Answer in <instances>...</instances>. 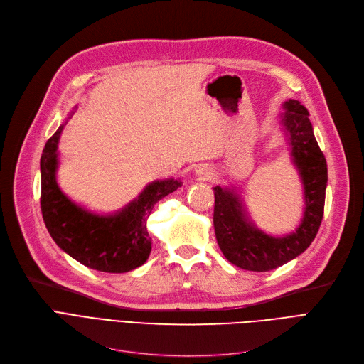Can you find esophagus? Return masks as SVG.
I'll return each mask as SVG.
<instances>
[{
	"instance_id": "1",
	"label": "esophagus",
	"mask_w": 364,
	"mask_h": 364,
	"mask_svg": "<svg viewBox=\"0 0 364 364\" xmlns=\"http://www.w3.org/2000/svg\"><path fill=\"white\" fill-rule=\"evenodd\" d=\"M198 172L200 176H203V177H209L211 176V171H209L208 168H198Z\"/></svg>"
}]
</instances>
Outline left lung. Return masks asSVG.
<instances>
[{
    "mask_svg": "<svg viewBox=\"0 0 364 364\" xmlns=\"http://www.w3.org/2000/svg\"><path fill=\"white\" fill-rule=\"evenodd\" d=\"M283 131L291 146L292 161L304 184V217L295 232L282 237L264 233L250 220L240 196L230 188L214 187V228L224 257L250 272H270L302 254L314 240L321 224L328 186V164L309 119L310 113L298 100L283 103Z\"/></svg>",
    "mask_w": 364,
    "mask_h": 364,
    "instance_id": "1",
    "label": "left lung"
}]
</instances>
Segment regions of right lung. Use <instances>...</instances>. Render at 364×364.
Returning <instances> with one entry per match:
<instances>
[{
	"label": "right lung",
	"instance_id": "right-lung-1",
	"mask_svg": "<svg viewBox=\"0 0 364 364\" xmlns=\"http://www.w3.org/2000/svg\"><path fill=\"white\" fill-rule=\"evenodd\" d=\"M76 107L69 113V118ZM66 122L46 143L41 156V211L47 230L62 251L88 269L127 273L143 265L151 251L146 221L153 206L181 187L168 178L147 184L137 199L110 215L92 214L73 203L55 180L57 146Z\"/></svg>",
	"mask_w": 364,
	"mask_h": 364
}]
</instances>
